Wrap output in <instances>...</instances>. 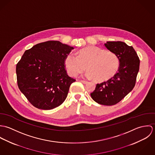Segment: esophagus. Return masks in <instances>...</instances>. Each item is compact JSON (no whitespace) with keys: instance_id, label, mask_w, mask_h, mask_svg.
I'll use <instances>...</instances> for the list:
<instances>
[{"instance_id":"esophagus-1","label":"esophagus","mask_w":155,"mask_h":155,"mask_svg":"<svg viewBox=\"0 0 155 155\" xmlns=\"http://www.w3.org/2000/svg\"><path fill=\"white\" fill-rule=\"evenodd\" d=\"M81 82L84 84H86L88 83V81H84V80H81Z\"/></svg>"}]
</instances>
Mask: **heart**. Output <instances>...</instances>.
<instances>
[{"mask_svg": "<svg viewBox=\"0 0 155 155\" xmlns=\"http://www.w3.org/2000/svg\"><path fill=\"white\" fill-rule=\"evenodd\" d=\"M76 54H68L64 60L68 73L73 76L82 73L87 67V78L103 82L113 77L119 69V60L116 55L102 48L89 46L79 49Z\"/></svg>", "mask_w": 155, "mask_h": 155, "instance_id": "obj_1", "label": "heart"}]
</instances>
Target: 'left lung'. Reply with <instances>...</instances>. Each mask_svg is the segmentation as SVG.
Masks as SVG:
<instances>
[{
	"label": "left lung",
	"mask_w": 155,
	"mask_h": 155,
	"mask_svg": "<svg viewBox=\"0 0 155 155\" xmlns=\"http://www.w3.org/2000/svg\"><path fill=\"white\" fill-rule=\"evenodd\" d=\"M104 46L117 57L118 72L107 81L97 84L91 96L98 104L112 106L122 100L134 88L139 71L140 60L133 46L125 42H107Z\"/></svg>",
	"instance_id": "8db88e82"
}]
</instances>
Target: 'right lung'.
<instances>
[{
  "mask_svg": "<svg viewBox=\"0 0 155 155\" xmlns=\"http://www.w3.org/2000/svg\"><path fill=\"white\" fill-rule=\"evenodd\" d=\"M74 48L60 41H47L26 50L16 67L17 83L30 103L51 110L66 100L70 85L64 60Z\"/></svg>",
  "mask_w": 155,
  "mask_h": 155,
  "instance_id": "obj_1",
  "label": "right lung"
}]
</instances>
